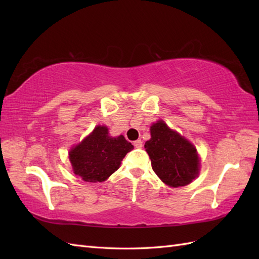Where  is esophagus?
Segmentation results:
<instances>
[{"mask_svg": "<svg viewBox=\"0 0 259 259\" xmlns=\"http://www.w3.org/2000/svg\"><path fill=\"white\" fill-rule=\"evenodd\" d=\"M134 146H135L136 148H138V149H140V148H142V141H141V140H136V141L134 142Z\"/></svg>", "mask_w": 259, "mask_h": 259, "instance_id": "34e87169", "label": "esophagus"}]
</instances>
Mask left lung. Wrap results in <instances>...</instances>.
<instances>
[{"label":"left lung","instance_id":"1","mask_svg":"<svg viewBox=\"0 0 259 259\" xmlns=\"http://www.w3.org/2000/svg\"><path fill=\"white\" fill-rule=\"evenodd\" d=\"M151 139L145 148L151 160L153 171L170 187L190 184L199 170L196 148L179 134L159 120L150 128Z\"/></svg>","mask_w":259,"mask_h":259}]
</instances>
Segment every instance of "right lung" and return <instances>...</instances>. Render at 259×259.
<instances>
[{"label":"right lung","mask_w":259,"mask_h":259,"mask_svg":"<svg viewBox=\"0 0 259 259\" xmlns=\"http://www.w3.org/2000/svg\"><path fill=\"white\" fill-rule=\"evenodd\" d=\"M133 149L123 136L112 138L107 126L98 125L69 155L75 175L88 183H101L120 167L121 160Z\"/></svg>","instance_id":"add662e5"}]
</instances>
